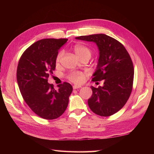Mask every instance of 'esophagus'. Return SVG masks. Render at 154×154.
<instances>
[{
    "instance_id": "obj_1",
    "label": "esophagus",
    "mask_w": 154,
    "mask_h": 154,
    "mask_svg": "<svg viewBox=\"0 0 154 154\" xmlns=\"http://www.w3.org/2000/svg\"><path fill=\"white\" fill-rule=\"evenodd\" d=\"M81 87H81V85H75L73 86V89H79V88H81Z\"/></svg>"
}]
</instances>
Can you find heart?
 <instances>
[{"label": "heart", "instance_id": "heart-1", "mask_svg": "<svg viewBox=\"0 0 154 154\" xmlns=\"http://www.w3.org/2000/svg\"><path fill=\"white\" fill-rule=\"evenodd\" d=\"M74 52L79 59L85 57H88L90 58L91 55V51L90 49L87 46H86V45H84L78 44L75 45L74 47ZM63 54L62 51H60V53L58 54L56 58L57 63L60 62L62 56H63ZM85 75L81 71L72 72V73L69 75V79L72 81V82L75 83H79L83 82L85 79Z\"/></svg>", "mask_w": 154, "mask_h": 154}]
</instances>
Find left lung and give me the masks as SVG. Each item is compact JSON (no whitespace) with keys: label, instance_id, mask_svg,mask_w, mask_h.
<instances>
[{"label":"left lung","instance_id":"8db88e82","mask_svg":"<svg viewBox=\"0 0 154 154\" xmlns=\"http://www.w3.org/2000/svg\"><path fill=\"white\" fill-rule=\"evenodd\" d=\"M75 39L94 42L99 51L92 81L104 80V85L98 88L91 86L93 94L88 105L97 115H112L124 106L132 92L134 67L130 55L122 44L106 34L81 35Z\"/></svg>","mask_w":154,"mask_h":154}]
</instances>
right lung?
<instances>
[{"label": "right lung", "mask_w": 154, "mask_h": 154, "mask_svg": "<svg viewBox=\"0 0 154 154\" xmlns=\"http://www.w3.org/2000/svg\"><path fill=\"white\" fill-rule=\"evenodd\" d=\"M67 39H42L26 50L17 67V82L22 96L34 112L42 119L53 120L67 109L73 91L69 83L58 85L55 90L48 78L55 69L58 50Z\"/></svg>", "instance_id": "obj_1"}]
</instances>
